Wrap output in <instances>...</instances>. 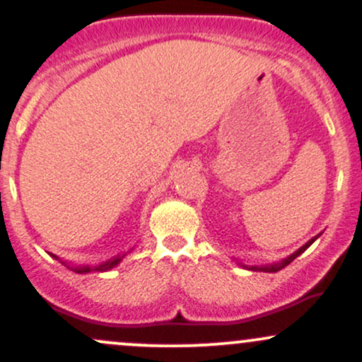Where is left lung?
<instances>
[{"label":"left lung","instance_id":"obj_1","mask_svg":"<svg viewBox=\"0 0 362 362\" xmlns=\"http://www.w3.org/2000/svg\"><path fill=\"white\" fill-rule=\"evenodd\" d=\"M318 236H320V235L315 236V238H311L308 243H305V245H303V247L300 248V250H296V252L293 253V255H289L288 259H284V260H282V262H279V264H272V265H260V267H259V265H253V267H247V265H245V267H247V269H250V271H260V272H277V271H281V269H284L286 265H289L291 262H293L294 259H296V257H300L301 253L305 252L306 248H308L310 245L313 243L315 240L318 238Z\"/></svg>","mask_w":362,"mask_h":362}]
</instances>
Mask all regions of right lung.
<instances>
[{"mask_svg":"<svg viewBox=\"0 0 362 362\" xmlns=\"http://www.w3.org/2000/svg\"><path fill=\"white\" fill-rule=\"evenodd\" d=\"M124 255H126V253H124ZM124 255H117V257H114V259H110V260H107V262H103V264H100V265H97V267H88V265H85V267H68L71 269V271H74V272H78V274H86V272H91V271H97V272H103V271H110L112 267H115V265L119 264L120 260H122V257ZM54 259L56 260H59L57 259L56 255H52ZM62 264H66V262H62Z\"/></svg>","mask_w":362,"mask_h":362,"instance_id":"right-lung-1","label":"right lung"}]
</instances>
